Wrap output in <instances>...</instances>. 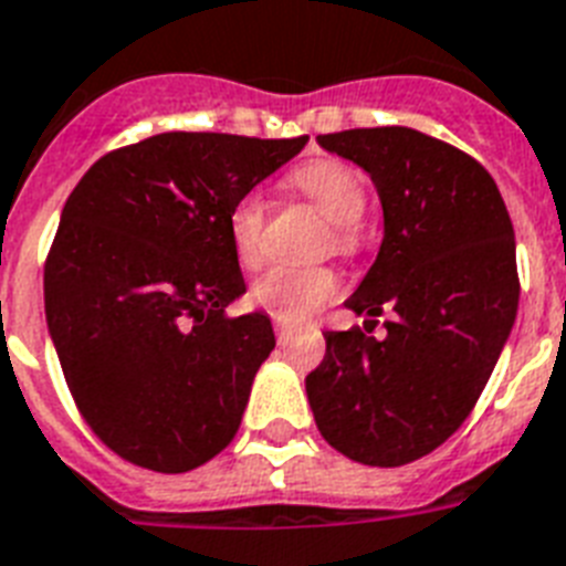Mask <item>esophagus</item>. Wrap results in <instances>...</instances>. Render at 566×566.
<instances>
[{
	"label": "esophagus",
	"mask_w": 566,
	"mask_h": 566,
	"mask_svg": "<svg viewBox=\"0 0 566 566\" xmlns=\"http://www.w3.org/2000/svg\"><path fill=\"white\" fill-rule=\"evenodd\" d=\"M293 328L287 323H282V319H275V337H279V343H284V339L291 337Z\"/></svg>",
	"instance_id": "1"
}]
</instances>
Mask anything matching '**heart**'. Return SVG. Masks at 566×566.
<instances>
[{
  "label": "heart",
  "instance_id": "obj_1",
  "mask_svg": "<svg viewBox=\"0 0 566 566\" xmlns=\"http://www.w3.org/2000/svg\"><path fill=\"white\" fill-rule=\"evenodd\" d=\"M287 188L328 218V247L339 255H355L366 209V186L352 165L339 159H314L287 174ZM268 200L255 191L238 197L229 211V241L238 261L252 268L261 259V238L268 227ZM337 275L328 268H273L252 284L250 298L284 323H302L337 293Z\"/></svg>",
  "mask_w": 566,
  "mask_h": 566
}]
</instances>
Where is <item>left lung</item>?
I'll return each mask as SVG.
<instances>
[{
	"instance_id": "left-lung-1",
	"label": "left lung",
	"mask_w": 566,
	"mask_h": 566,
	"mask_svg": "<svg viewBox=\"0 0 566 566\" xmlns=\"http://www.w3.org/2000/svg\"><path fill=\"white\" fill-rule=\"evenodd\" d=\"M316 142L378 188L384 241L346 305L392 319L384 339L328 331L307 401L343 457L407 465L457 433L506 346L521 298L512 218L474 156L427 133L357 127Z\"/></svg>"
}]
</instances>
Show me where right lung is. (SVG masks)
<instances>
[{
	"mask_svg": "<svg viewBox=\"0 0 566 566\" xmlns=\"http://www.w3.org/2000/svg\"><path fill=\"white\" fill-rule=\"evenodd\" d=\"M296 139L159 133L81 177L45 259V323L92 433L133 465L182 474L235 439L275 346L243 284L229 211L305 148Z\"/></svg>",
	"mask_w": 566,
	"mask_h": 566,
	"instance_id": "add662e5",
	"label": "right lung"
}]
</instances>
